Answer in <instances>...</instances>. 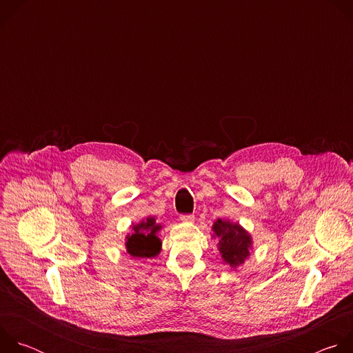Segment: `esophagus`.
<instances>
[{"label":"esophagus","instance_id":"obj_1","mask_svg":"<svg viewBox=\"0 0 353 353\" xmlns=\"http://www.w3.org/2000/svg\"><path fill=\"white\" fill-rule=\"evenodd\" d=\"M180 221L181 222H192L194 215L192 214H183V215H180Z\"/></svg>","mask_w":353,"mask_h":353}]
</instances>
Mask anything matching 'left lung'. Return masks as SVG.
Returning <instances> with one entry per match:
<instances>
[{"label": "left lung", "instance_id": "8db88e82", "mask_svg": "<svg viewBox=\"0 0 353 353\" xmlns=\"http://www.w3.org/2000/svg\"><path fill=\"white\" fill-rule=\"evenodd\" d=\"M212 230L219 239L218 247L223 261L232 268L243 264L250 256L251 236L239 223H230L222 219L214 223Z\"/></svg>", "mask_w": 353, "mask_h": 353}]
</instances>
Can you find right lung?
I'll return each instance as SVG.
<instances>
[{"mask_svg":"<svg viewBox=\"0 0 353 353\" xmlns=\"http://www.w3.org/2000/svg\"><path fill=\"white\" fill-rule=\"evenodd\" d=\"M161 225L157 223L155 218H146L138 225L132 226V233L127 236V253L132 257L150 259L159 254L161 239L157 233L161 230Z\"/></svg>","mask_w":353,"mask_h":353,"instance_id":"1","label":"right lung"}]
</instances>
